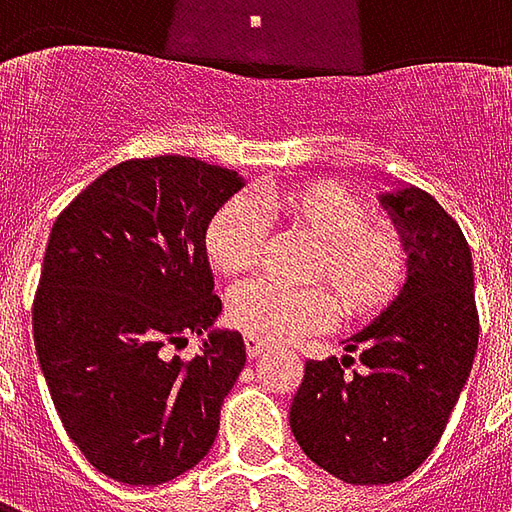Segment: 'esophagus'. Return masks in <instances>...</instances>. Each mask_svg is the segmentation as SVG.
<instances>
[{
  "mask_svg": "<svg viewBox=\"0 0 512 512\" xmlns=\"http://www.w3.org/2000/svg\"><path fill=\"white\" fill-rule=\"evenodd\" d=\"M268 351V343H263V340H257V337H249L246 334V354H249V359H257L260 354H266Z\"/></svg>",
  "mask_w": 512,
  "mask_h": 512,
  "instance_id": "1",
  "label": "esophagus"
}]
</instances>
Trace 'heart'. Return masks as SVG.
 <instances>
[{
	"instance_id": "obj_1",
	"label": "heart",
	"mask_w": 512,
	"mask_h": 512,
	"mask_svg": "<svg viewBox=\"0 0 512 512\" xmlns=\"http://www.w3.org/2000/svg\"><path fill=\"white\" fill-rule=\"evenodd\" d=\"M257 208L315 241L304 279L318 285L238 288L227 301V323L238 332L277 343L332 323L334 304L345 321H367L400 296L411 266L406 235L370 222L367 202L332 180L268 186L252 200L224 202L205 227V255L224 277H246L263 255L266 224Z\"/></svg>"
}]
</instances>
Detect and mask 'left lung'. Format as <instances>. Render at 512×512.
<instances>
[{"label": "left lung", "instance_id": "left-lung-1", "mask_svg": "<svg viewBox=\"0 0 512 512\" xmlns=\"http://www.w3.org/2000/svg\"><path fill=\"white\" fill-rule=\"evenodd\" d=\"M381 202L411 246L406 285L348 340L356 359L304 365L290 406L307 458L351 485H389L417 472L447 428L480 337L472 249L458 222L428 191L403 189Z\"/></svg>", "mask_w": 512, "mask_h": 512}]
</instances>
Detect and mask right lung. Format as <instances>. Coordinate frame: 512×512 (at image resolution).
I'll return each instance as SVG.
<instances>
[{
	"instance_id": "add662e5",
	"label": "right lung",
	"mask_w": 512,
	"mask_h": 512,
	"mask_svg": "<svg viewBox=\"0 0 512 512\" xmlns=\"http://www.w3.org/2000/svg\"><path fill=\"white\" fill-rule=\"evenodd\" d=\"M244 183L200 158H131L57 216L32 332L65 433L98 472L161 485L200 463L246 362L244 337L211 332L194 359L169 356L222 312L205 227Z\"/></svg>"
}]
</instances>
